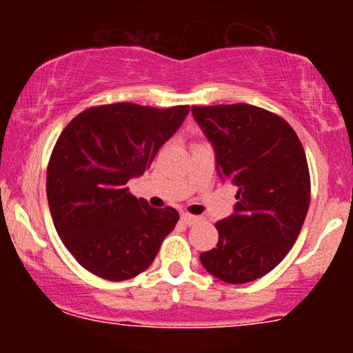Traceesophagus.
I'll return each instance as SVG.
<instances>
[{"instance_id":"obj_1","label":"esophagus","mask_w":353,"mask_h":353,"mask_svg":"<svg viewBox=\"0 0 353 353\" xmlns=\"http://www.w3.org/2000/svg\"><path fill=\"white\" fill-rule=\"evenodd\" d=\"M181 219H182V222H184V224H188V225H194V224H197V222L201 221V217L192 216V214H188V212L182 214Z\"/></svg>"}]
</instances>
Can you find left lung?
Returning a JSON list of instances; mask_svg holds the SVG:
<instances>
[{
    "label": "left lung",
    "instance_id": "obj_1",
    "mask_svg": "<svg viewBox=\"0 0 353 353\" xmlns=\"http://www.w3.org/2000/svg\"><path fill=\"white\" fill-rule=\"evenodd\" d=\"M216 149L219 176L237 188L236 214L216 222L219 242L201 254L219 281L264 277L289 254L310 204L302 143L281 116L252 104L192 106Z\"/></svg>",
    "mask_w": 353,
    "mask_h": 353
}]
</instances>
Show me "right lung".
Returning <instances> with one entry per match:
<instances>
[{
  "label": "right lung",
  "instance_id": "right-lung-1",
  "mask_svg": "<svg viewBox=\"0 0 353 353\" xmlns=\"http://www.w3.org/2000/svg\"><path fill=\"white\" fill-rule=\"evenodd\" d=\"M188 112L103 104L84 109L61 132L48 163V204L63 244L91 274L112 282L136 277L176 228V209L136 199L128 181L144 174Z\"/></svg>",
  "mask_w": 353,
  "mask_h": 353
}]
</instances>
